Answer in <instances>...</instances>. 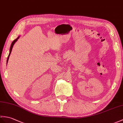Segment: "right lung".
<instances>
[{"label":"right lung","mask_w":123,"mask_h":123,"mask_svg":"<svg viewBox=\"0 0 123 123\" xmlns=\"http://www.w3.org/2000/svg\"><path fill=\"white\" fill-rule=\"evenodd\" d=\"M20 38V36H19L18 38H17L16 39H15V40H13V42H12V43H11V46H10V50H9V55H8V56L7 58V63H8V60H9V56H10V53L11 52V51H12V48L13 47V45L15 44V43L17 42V41L18 40V39Z\"/></svg>","instance_id":"obj_1"}]
</instances>
